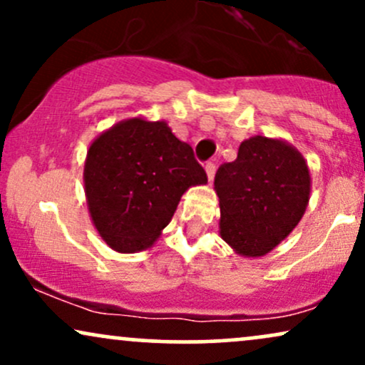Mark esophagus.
<instances>
[{
	"label": "esophagus",
	"mask_w": 365,
	"mask_h": 365,
	"mask_svg": "<svg viewBox=\"0 0 365 365\" xmlns=\"http://www.w3.org/2000/svg\"><path fill=\"white\" fill-rule=\"evenodd\" d=\"M204 170H206V175H207V178H209V183H211L212 178H215L216 166L212 165V163H206V166H204Z\"/></svg>",
	"instance_id": "obj_1"
}]
</instances>
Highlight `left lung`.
I'll use <instances>...</instances> for the list:
<instances>
[{
  "mask_svg": "<svg viewBox=\"0 0 365 365\" xmlns=\"http://www.w3.org/2000/svg\"><path fill=\"white\" fill-rule=\"evenodd\" d=\"M307 161L283 139L254 135L217 170L220 235L242 257H262L293 232L311 199Z\"/></svg>",
  "mask_w": 365,
  "mask_h": 365,
  "instance_id": "obj_1",
  "label": "left lung"
}]
</instances>
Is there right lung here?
<instances>
[{
  "label": "right lung",
  "instance_id": "right-lung-1",
  "mask_svg": "<svg viewBox=\"0 0 365 365\" xmlns=\"http://www.w3.org/2000/svg\"><path fill=\"white\" fill-rule=\"evenodd\" d=\"M207 177L166 121L121 120L91 142L83 187L92 225L121 254L149 249L190 187Z\"/></svg>",
  "mask_w": 365,
  "mask_h": 365
}]
</instances>
